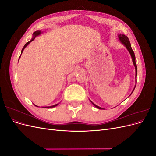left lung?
Wrapping results in <instances>:
<instances>
[{
    "instance_id": "obj_1",
    "label": "left lung",
    "mask_w": 156,
    "mask_h": 156,
    "mask_svg": "<svg viewBox=\"0 0 156 156\" xmlns=\"http://www.w3.org/2000/svg\"><path fill=\"white\" fill-rule=\"evenodd\" d=\"M118 37H119L120 41L121 42V43H122V44L124 45V46L127 48V49L128 50L129 53L130 55H131V58H132V61H133V64H134V66H135V78H136V75H137V67H136V62H135V53H134L133 51L132 50V48H131V44H130L129 40L128 37H127L126 36H125L124 34H119V35H118ZM135 88H134V89H135ZM134 89H133V90H134ZM133 90L132 91V92H133ZM132 92H131V93H132ZM91 103H92V104H93L94 106H95L96 108H99V109H103V108H102L101 107H100L99 106L96 105V104H94V103L92 101H91Z\"/></svg>"
}]
</instances>
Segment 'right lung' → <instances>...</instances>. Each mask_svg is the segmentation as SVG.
Masks as SVG:
<instances>
[{"mask_svg":"<svg viewBox=\"0 0 156 156\" xmlns=\"http://www.w3.org/2000/svg\"><path fill=\"white\" fill-rule=\"evenodd\" d=\"M41 34V31L40 30H37V31H36V32H34V33H33V37H32V38L29 41H28L27 43L24 45V47H23V48L22 49V50H21V54H22V53H23V50H24V49L26 48V47L29 45L31 41H32L33 40H34V39H35V37L37 36H38V35H40ZM58 104H55V105H52V106H49V107H45V108H53V107H56V106H57ZM35 106H36V107H37V105H34Z\"/></svg>","mask_w":156,"mask_h":156,"instance_id":"1","label":"right lung"}]
</instances>
